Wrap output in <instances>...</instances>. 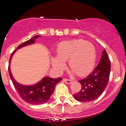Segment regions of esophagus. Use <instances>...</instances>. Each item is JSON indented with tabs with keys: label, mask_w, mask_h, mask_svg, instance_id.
Instances as JSON below:
<instances>
[{
	"label": "esophagus",
	"mask_w": 126,
	"mask_h": 126,
	"mask_svg": "<svg viewBox=\"0 0 126 126\" xmlns=\"http://www.w3.org/2000/svg\"><path fill=\"white\" fill-rule=\"evenodd\" d=\"M63 82H65L66 83H68V84H71V83L72 82V80L67 79H63Z\"/></svg>",
	"instance_id": "esophagus-1"
}]
</instances>
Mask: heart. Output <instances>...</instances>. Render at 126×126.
Wrapping results in <instances>:
<instances>
[{
    "mask_svg": "<svg viewBox=\"0 0 126 126\" xmlns=\"http://www.w3.org/2000/svg\"><path fill=\"white\" fill-rule=\"evenodd\" d=\"M57 57L50 58L51 64L58 73L68 62L72 74L83 76L90 72L94 66L96 58V49L93 44L83 39H76L60 43L56 49Z\"/></svg>",
    "mask_w": 126,
    "mask_h": 126,
    "instance_id": "heart-1",
    "label": "heart"
}]
</instances>
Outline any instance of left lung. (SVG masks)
Returning a JSON list of instances; mask_svg holds the SVG:
<instances>
[{"mask_svg": "<svg viewBox=\"0 0 126 126\" xmlns=\"http://www.w3.org/2000/svg\"><path fill=\"white\" fill-rule=\"evenodd\" d=\"M111 64L106 50L102 51L99 64L86 78L80 80L82 88L73 94L75 99L82 102H90L98 98L107 85Z\"/></svg>", "mask_w": 126, "mask_h": 126, "instance_id": "left-lung-1", "label": "left lung"}]
</instances>
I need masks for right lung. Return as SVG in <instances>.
<instances>
[{"label": "right lung", "mask_w": 126, "mask_h": 126, "mask_svg": "<svg viewBox=\"0 0 126 126\" xmlns=\"http://www.w3.org/2000/svg\"><path fill=\"white\" fill-rule=\"evenodd\" d=\"M40 36V35H36L32 38L24 42L21 45L19 46L16 50H15L12 53L10 57V62H9V74L13 83L15 88L17 90V93L22 99L29 104H33V105H39V104H44L47 102L51 95L54 93L56 85L60 82L62 79L60 77L54 79L49 77H44L39 82L34 85H22L18 83L14 79L11 74V69H10V63H11L13 55L17 49L34 44L35 43V39Z\"/></svg>", "instance_id": "obj_1"}]
</instances>
